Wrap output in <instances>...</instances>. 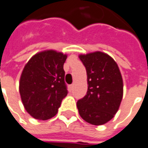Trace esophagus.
I'll return each instance as SVG.
<instances>
[{
  "mask_svg": "<svg viewBox=\"0 0 148 148\" xmlns=\"http://www.w3.org/2000/svg\"><path fill=\"white\" fill-rule=\"evenodd\" d=\"M69 92H72V88H73V84H71V85H69Z\"/></svg>",
  "mask_w": 148,
  "mask_h": 148,
  "instance_id": "34e87169",
  "label": "esophagus"
}]
</instances>
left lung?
Listing matches in <instances>:
<instances>
[{
	"label": "left lung",
	"instance_id": "8db88e82",
	"mask_svg": "<svg viewBox=\"0 0 148 148\" xmlns=\"http://www.w3.org/2000/svg\"><path fill=\"white\" fill-rule=\"evenodd\" d=\"M88 76V92L77 101L79 116L93 125H102L112 119L123 97V79L115 60L106 53L80 55Z\"/></svg>",
	"mask_w": 148,
	"mask_h": 148
}]
</instances>
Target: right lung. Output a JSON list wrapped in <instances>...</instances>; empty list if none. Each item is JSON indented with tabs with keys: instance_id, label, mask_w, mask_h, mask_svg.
Returning <instances> with one entry per match:
<instances>
[{
	"instance_id": "1",
	"label": "right lung",
	"mask_w": 148,
	"mask_h": 148,
	"mask_svg": "<svg viewBox=\"0 0 148 148\" xmlns=\"http://www.w3.org/2000/svg\"><path fill=\"white\" fill-rule=\"evenodd\" d=\"M67 56L49 50L33 56L20 79V94L25 110L36 119L46 120L58 112L68 90L64 64Z\"/></svg>"
}]
</instances>
